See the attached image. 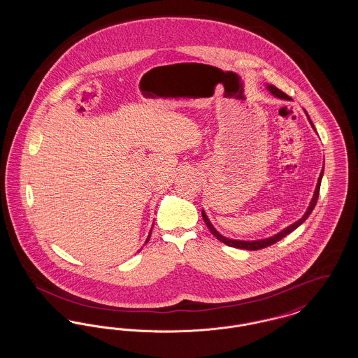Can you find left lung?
Masks as SVG:
<instances>
[{"mask_svg":"<svg viewBox=\"0 0 358 358\" xmlns=\"http://www.w3.org/2000/svg\"><path fill=\"white\" fill-rule=\"evenodd\" d=\"M267 88H268V91H270L273 95H275L276 98H279V99H289V96L287 94H285L283 91H280V90H279V88H276L275 85H267ZM307 118H308V115H307ZM308 120H310V118H308ZM310 123H311V126L314 127V124H313V122H311V120H310ZM322 176H324V171H321V174H320L318 184H317V187H315V192H314L313 200H311V203L308 205L306 213L303 215V217H302L301 220H298V222L291 224L289 227L285 228L282 232H279L278 235H275L273 238H264V240H255V241H241V240H232V238H224V236H222V235H220V234L213 228V225L210 224V222L208 220V217H206L204 210H203V219H204V222L205 224H206V227H208V229L210 231V234H212L215 238H217V240H220V241L224 243V244L229 245V247L241 248V250H248V251H257V250H262V248L270 247V245L275 244L276 241H279V240H282L285 236H287V235L291 234L294 229H296V228H298V227H299L302 222H305L307 217L310 216V213L313 212V209H314V208H315V205H317V200H318V196H320V187H321Z\"/></svg>","mask_w":358,"mask_h":358,"instance_id":"left-lung-1","label":"left lung"}]
</instances>
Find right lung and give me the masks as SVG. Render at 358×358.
Instances as JSON below:
<instances>
[{"label": "right lung", "mask_w": 358, "mask_h": 358, "mask_svg": "<svg viewBox=\"0 0 358 358\" xmlns=\"http://www.w3.org/2000/svg\"><path fill=\"white\" fill-rule=\"evenodd\" d=\"M148 240H149V238H148Z\"/></svg>", "instance_id": "1"}]
</instances>
